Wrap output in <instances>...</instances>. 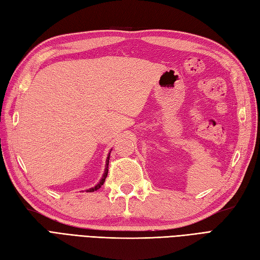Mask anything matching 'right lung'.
<instances>
[{
    "label": "right lung",
    "mask_w": 260,
    "mask_h": 260,
    "mask_svg": "<svg viewBox=\"0 0 260 260\" xmlns=\"http://www.w3.org/2000/svg\"><path fill=\"white\" fill-rule=\"evenodd\" d=\"M111 152V151H110ZM109 157H110V153H109V155H108V157H107V162H106V170H105V174H104V176H103V179H101V181L99 182V184H97L96 186H94L93 188H89L88 189V192H93V191H97V189H99L100 187H101V185L104 184L105 183V181H106V178H107V175H108V166H109Z\"/></svg>",
    "instance_id": "add662e5"
}]
</instances>
